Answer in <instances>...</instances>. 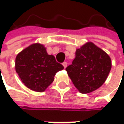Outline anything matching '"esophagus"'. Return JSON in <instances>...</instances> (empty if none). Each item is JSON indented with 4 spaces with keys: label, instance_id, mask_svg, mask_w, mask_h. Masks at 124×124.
Here are the masks:
<instances>
[{
    "label": "esophagus",
    "instance_id": "esophagus-1",
    "mask_svg": "<svg viewBox=\"0 0 124 124\" xmlns=\"http://www.w3.org/2000/svg\"><path fill=\"white\" fill-rule=\"evenodd\" d=\"M62 65H63L64 67H67L68 63H67V62H63V63H62Z\"/></svg>",
    "mask_w": 124,
    "mask_h": 124
}]
</instances>
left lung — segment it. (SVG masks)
Returning <instances> with one entry per match:
<instances>
[{
	"label": "left lung",
	"mask_w": 124,
	"mask_h": 124,
	"mask_svg": "<svg viewBox=\"0 0 124 124\" xmlns=\"http://www.w3.org/2000/svg\"><path fill=\"white\" fill-rule=\"evenodd\" d=\"M58 62L54 55L47 54L44 45L35 43L16 56L15 68L27 88L34 92H43L54 82L56 74L64 69L63 65Z\"/></svg>",
	"instance_id": "1"
}]
</instances>
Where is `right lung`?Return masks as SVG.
<instances>
[{
	"label": "right lung",
	"instance_id": "obj_1",
	"mask_svg": "<svg viewBox=\"0 0 124 124\" xmlns=\"http://www.w3.org/2000/svg\"><path fill=\"white\" fill-rule=\"evenodd\" d=\"M111 68V58L106 52L92 43H86L77 49L72 65L65 70L78 91L88 94L103 85Z\"/></svg>",
	"mask_w": 124,
	"mask_h": 124
}]
</instances>
